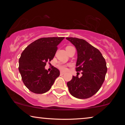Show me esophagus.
Segmentation results:
<instances>
[{"instance_id":"obj_1","label":"esophagus","mask_w":125,"mask_h":125,"mask_svg":"<svg viewBox=\"0 0 125 125\" xmlns=\"http://www.w3.org/2000/svg\"><path fill=\"white\" fill-rule=\"evenodd\" d=\"M64 72H62V71H61L60 72V75H63V74H64Z\"/></svg>"}]
</instances>
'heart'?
Segmentation results:
<instances>
[{
	"label": "heart",
	"mask_w": 125,
	"mask_h": 125,
	"mask_svg": "<svg viewBox=\"0 0 125 125\" xmlns=\"http://www.w3.org/2000/svg\"><path fill=\"white\" fill-rule=\"evenodd\" d=\"M71 47H72V46H68V47H66V51H67L68 49H69V48H71ZM57 67L59 68L61 70V71H66V69H67V66H66V65L62 64V63L61 62H59V64H57Z\"/></svg>",
	"instance_id": "b5f03b06"
}]
</instances>
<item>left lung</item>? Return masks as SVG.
Segmentation results:
<instances>
[{"mask_svg":"<svg viewBox=\"0 0 125 125\" xmlns=\"http://www.w3.org/2000/svg\"><path fill=\"white\" fill-rule=\"evenodd\" d=\"M77 51L76 70L81 71V77L73 76L67 83L72 95L80 99L88 98L100 90L107 72L106 63L100 51L85 40L66 37Z\"/></svg>","mask_w":125,"mask_h":125,"instance_id":"8db88e82","label":"left lung"}]
</instances>
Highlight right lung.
I'll return each instance as SVG.
<instances>
[{"instance_id":"right-lung-1","label":"right lung","mask_w":125,"mask_h":125,"mask_svg":"<svg viewBox=\"0 0 125 125\" xmlns=\"http://www.w3.org/2000/svg\"><path fill=\"white\" fill-rule=\"evenodd\" d=\"M64 39V37L39 39L27 46L21 53L19 71L24 84L31 92L36 94L45 93L60 76L57 68L53 67L48 72L45 66L53 59L57 45Z\"/></svg>"}]
</instances>
